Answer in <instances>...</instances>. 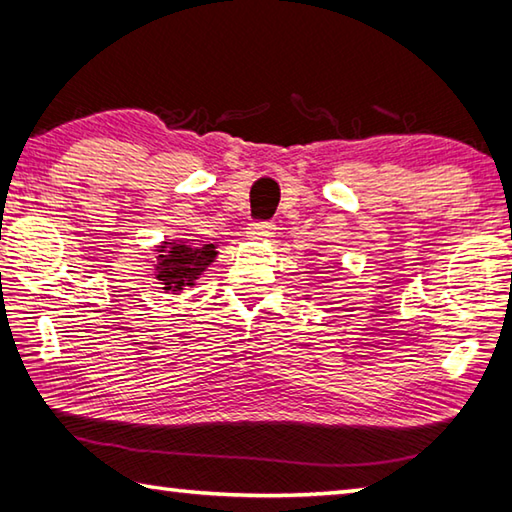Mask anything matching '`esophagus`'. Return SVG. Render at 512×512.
I'll return each mask as SVG.
<instances>
[{
  "label": "esophagus",
  "mask_w": 512,
  "mask_h": 512,
  "mask_svg": "<svg viewBox=\"0 0 512 512\" xmlns=\"http://www.w3.org/2000/svg\"><path fill=\"white\" fill-rule=\"evenodd\" d=\"M246 233L250 239H270V237H275V224L273 222H253L248 226Z\"/></svg>",
  "instance_id": "34e87169"
}]
</instances>
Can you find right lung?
Wrapping results in <instances>:
<instances>
[{
    "label": "right lung",
    "mask_w": 512,
    "mask_h": 512,
    "mask_svg": "<svg viewBox=\"0 0 512 512\" xmlns=\"http://www.w3.org/2000/svg\"><path fill=\"white\" fill-rule=\"evenodd\" d=\"M217 257L215 244H198L195 239H169L156 246V279L160 290L178 295L193 288L195 281Z\"/></svg>",
    "instance_id": "1"
}]
</instances>
